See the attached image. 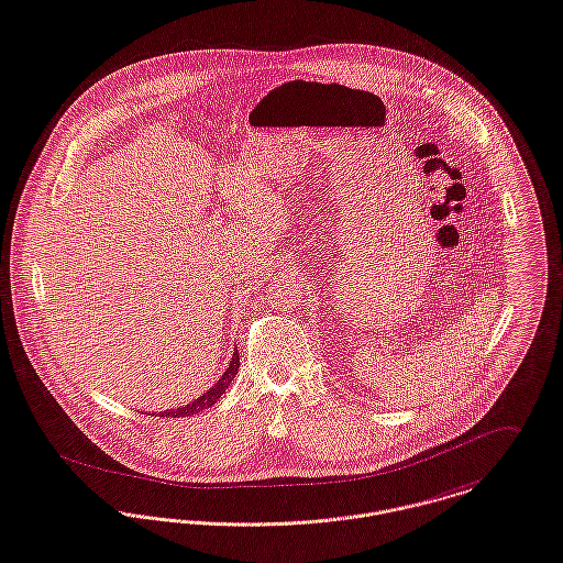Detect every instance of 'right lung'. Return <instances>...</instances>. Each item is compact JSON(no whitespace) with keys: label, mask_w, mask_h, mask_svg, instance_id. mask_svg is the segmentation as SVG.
I'll return each mask as SVG.
<instances>
[{"label":"right lung","mask_w":563,"mask_h":563,"mask_svg":"<svg viewBox=\"0 0 563 563\" xmlns=\"http://www.w3.org/2000/svg\"><path fill=\"white\" fill-rule=\"evenodd\" d=\"M239 351L234 349V355H232V361H230V365L225 367V372L221 374V378L206 391L202 394L198 400H191L189 405H183V407H178V409H167L161 410V412H154V417L158 415V417H187V415H196V412H200V410L210 409L223 394H225V389L230 387V383L234 380V376L239 374Z\"/></svg>","instance_id":"add662e5"}]
</instances>
